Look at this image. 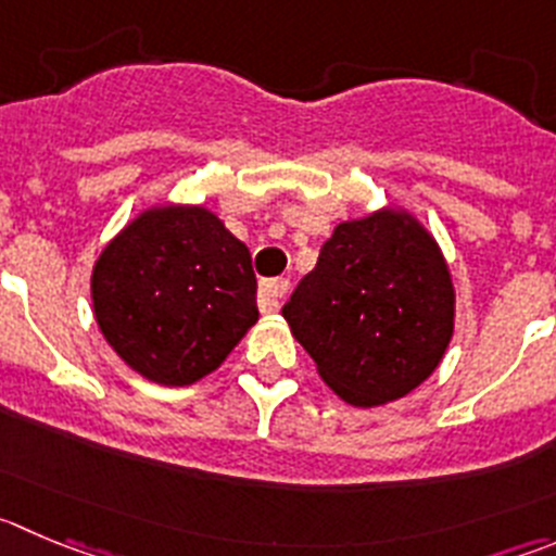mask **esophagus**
Segmentation results:
<instances>
[{
	"mask_svg": "<svg viewBox=\"0 0 556 556\" xmlns=\"http://www.w3.org/2000/svg\"><path fill=\"white\" fill-rule=\"evenodd\" d=\"M289 292V278H269L258 283V308L262 314H273L281 308V298Z\"/></svg>",
	"mask_w": 556,
	"mask_h": 556,
	"instance_id": "34e87169",
	"label": "esophagus"
}]
</instances>
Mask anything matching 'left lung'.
Listing matches in <instances>:
<instances>
[{
    "label": "left lung",
    "instance_id": "left-lung-1",
    "mask_svg": "<svg viewBox=\"0 0 556 556\" xmlns=\"http://www.w3.org/2000/svg\"><path fill=\"white\" fill-rule=\"evenodd\" d=\"M456 292L440 245L406 210L338 224L283 319L327 388L379 406L426 382L453 338Z\"/></svg>",
    "mask_w": 556,
    "mask_h": 556
}]
</instances>
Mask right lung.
Segmentation results:
<instances>
[{
	"label": "right lung",
	"mask_w": 556,
	"mask_h": 556,
	"mask_svg": "<svg viewBox=\"0 0 556 556\" xmlns=\"http://www.w3.org/2000/svg\"><path fill=\"white\" fill-rule=\"evenodd\" d=\"M92 308L134 371L166 388L193 384L256 325L251 253L207 207L144 210L94 262Z\"/></svg>",
	"instance_id": "obj_1"
}]
</instances>
